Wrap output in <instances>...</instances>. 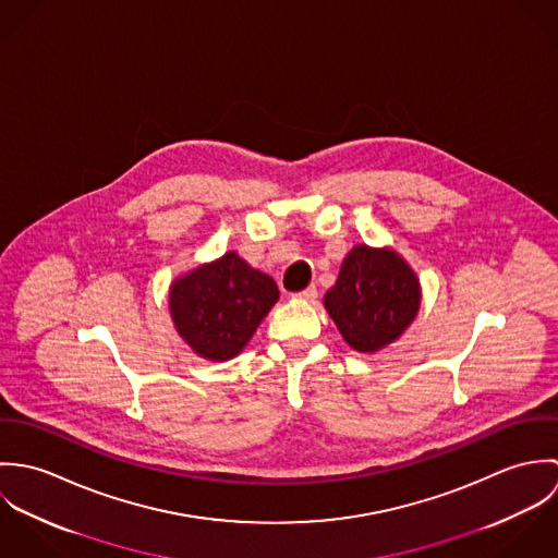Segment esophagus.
I'll list each match as a JSON object with an SVG mask.
<instances>
[{
    "label": "esophagus",
    "instance_id": "esophagus-1",
    "mask_svg": "<svg viewBox=\"0 0 558 558\" xmlns=\"http://www.w3.org/2000/svg\"><path fill=\"white\" fill-rule=\"evenodd\" d=\"M296 299H299V301H305V303H316V299H318V290H316V286H310L307 290L299 292V294H296Z\"/></svg>",
    "mask_w": 558,
    "mask_h": 558
}]
</instances>
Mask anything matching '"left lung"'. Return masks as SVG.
Masks as SVG:
<instances>
[{"mask_svg":"<svg viewBox=\"0 0 558 558\" xmlns=\"http://www.w3.org/2000/svg\"><path fill=\"white\" fill-rule=\"evenodd\" d=\"M418 307L421 281L391 246H352L335 286L324 296V310L343 341L365 354L398 341Z\"/></svg>","mask_w":558,"mask_h":558,"instance_id":"obj_1","label":"left lung"}]
</instances>
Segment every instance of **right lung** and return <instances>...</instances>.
Returning a JSON list of instances; mask_svg holds the SVG:
<instances>
[{
    "label": "right lung",
    "instance_id": "obj_1",
    "mask_svg": "<svg viewBox=\"0 0 558 558\" xmlns=\"http://www.w3.org/2000/svg\"><path fill=\"white\" fill-rule=\"evenodd\" d=\"M279 301L272 277L236 251L199 264L169 286V314L182 341L202 359H234Z\"/></svg>",
    "mask_w": 558,
    "mask_h": 558
}]
</instances>
